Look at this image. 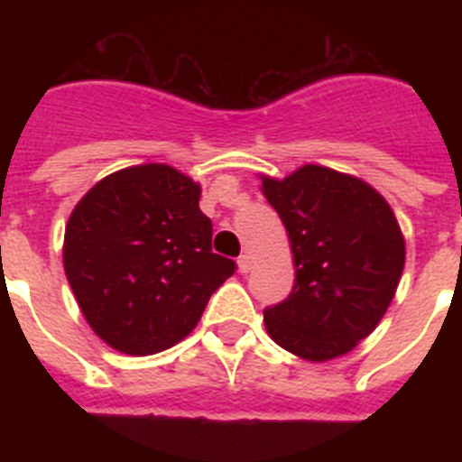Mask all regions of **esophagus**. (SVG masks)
Returning <instances> with one entry per match:
<instances>
[{
    "mask_svg": "<svg viewBox=\"0 0 462 462\" xmlns=\"http://www.w3.org/2000/svg\"><path fill=\"white\" fill-rule=\"evenodd\" d=\"M238 271L240 273H250L252 271V256L250 254H240L238 256Z\"/></svg>",
    "mask_w": 462,
    "mask_h": 462,
    "instance_id": "1",
    "label": "esophagus"
}]
</instances>
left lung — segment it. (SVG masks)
Listing matches in <instances>:
<instances>
[{"label": "left lung", "instance_id": "left-lung-1", "mask_svg": "<svg viewBox=\"0 0 462 462\" xmlns=\"http://www.w3.org/2000/svg\"><path fill=\"white\" fill-rule=\"evenodd\" d=\"M261 191L291 243L296 284L263 310L268 336L305 361L345 356L389 310L405 268L393 210L368 182L305 164L287 178L261 175Z\"/></svg>", "mask_w": 462, "mask_h": 462}]
</instances>
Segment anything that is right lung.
Wrapping results in <instances>:
<instances>
[{
    "mask_svg": "<svg viewBox=\"0 0 462 462\" xmlns=\"http://www.w3.org/2000/svg\"><path fill=\"white\" fill-rule=\"evenodd\" d=\"M201 185L169 164L106 175L76 203L64 273L89 328L129 356L178 345L236 263L212 254Z\"/></svg>",
    "mask_w": 462,
    "mask_h": 462,
    "instance_id": "right-lung-1",
    "label": "right lung"
}]
</instances>
